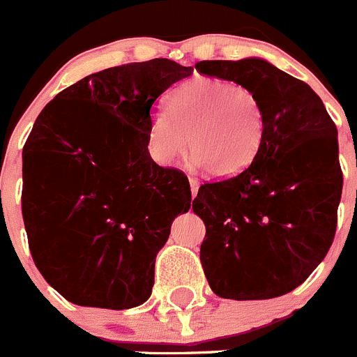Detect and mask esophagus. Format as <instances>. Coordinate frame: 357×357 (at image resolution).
Masks as SVG:
<instances>
[{"mask_svg": "<svg viewBox=\"0 0 357 357\" xmlns=\"http://www.w3.org/2000/svg\"><path fill=\"white\" fill-rule=\"evenodd\" d=\"M189 185H191V197H197L198 193V188H200V182L197 178H189Z\"/></svg>", "mask_w": 357, "mask_h": 357, "instance_id": "obj_1", "label": "esophagus"}]
</instances>
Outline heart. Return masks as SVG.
I'll return each mask as SVG.
<instances>
[{"label":"heart","instance_id":"1","mask_svg":"<svg viewBox=\"0 0 357 357\" xmlns=\"http://www.w3.org/2000/svg\"><path fill=\"white\" fill-rule=\"evenodd\" d=\"M264 134V110L250 89L220 78H195L166 100L148 123V151L160 166L193 153V164L230 178L254 162ZM188 141H185V135Z\"/></svg>","mask_w":357,"mask_h":357}]
</instances>
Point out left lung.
Returning a JSON list of instances; mask_svg holds the SVG:
<instances>
[{"label": "left lung", "instance_id": "obj_1", "mask_svg": "<svg viewBox=\"0 0 357 357\" xmlns=\"http://www.w3.org/2000/svg\"><path fill=\"white\" fill-rule=\"evenodd\" d=\"M195 68L250 89L264 110L254 162L227 181L200 185L193 200L206 223L204 273L222 298L286 295L333 245L343 188L336 125L305 82L263 59L202 61Z\"/></svg>", "mask_w": 357, "mask_h": 357}]
</instances>
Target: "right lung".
<instances>
[{
  "label": "right lung",
  "instance_id": "obj_1",
  "mask_svg": "<svg viewBox=\"0 0 357 357\" xmlns=\"http://www.w3.org/2000/svg\"><path fill=\"white\" fill-rule=\"evenodd\" d=\"M191 73L169 59L103 69L37 116L23 148L24 229L37 270L73 304L150 298L155 257L191 189L181 169L153 162L148 123L157 98Z\"/></svg>",
  "mask_w": 357,
  "mask_h": 357
}]
</instances>
